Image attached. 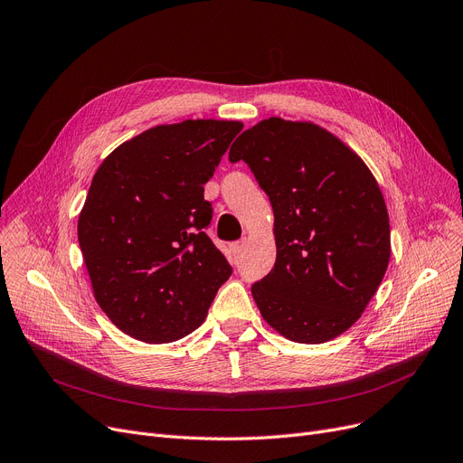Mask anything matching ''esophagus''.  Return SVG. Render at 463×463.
<instances>
[{"instance_id":"34e87169","label":"esophagus","mask_w":463,"mask_h":463,"mask_svg":"<svg viewBox=\"0 0 463 463\" xmlns=\"http://www.w3.org/2000/svg\"><path fill=\"white\" fill-rule=\"evenodd\" d=\"M243 249H245V241H237V243L232 245V250H233V254H237V256L243 252Z\"/></svg>"}]
</instances>
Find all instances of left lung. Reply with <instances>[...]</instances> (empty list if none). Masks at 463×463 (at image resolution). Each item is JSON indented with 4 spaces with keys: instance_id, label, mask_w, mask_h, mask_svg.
Segmentation results:
<instances>
[{
    "instance_id": "8db88e82",
    "label": "left lung",
    "mask_w": 463,
    "mask_h": 463,
    "mask_svg": "<svg viewBox=\"0 0 463 463\" xmlns=\"http://www.w3.org/2000/svg\"><path fill=\"white\" fill-rule=\"evenodd\" d=\"M230 161L249 165L275 216L273 269L250 288L262 317L292 342L340 336L390 264V218L376 178L323 127L281 118L247 128Z\"/></svg>"
}]
</instances>
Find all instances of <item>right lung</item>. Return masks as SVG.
<instances>
[{
	"instance_id": "add662e5",
	"label": "right lung",
	"mask_w": 463,
	"mask_h": 463,
	"mask_svg": "<svg viewBox=\"0 0 463 463\" xmlns=\"http://www.w3.org/2000/svg\"><path fill=\"white\" fill-rule=\"evenodd\" d=\"M239 121L157 125L121 144L92 176L78 239L102 311L125 335L165 344L195 330L232 266L205 233L203 195Z\"/></svg>"
}]
</instances>
